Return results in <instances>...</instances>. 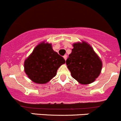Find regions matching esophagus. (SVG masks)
<instances>
[{"mask_svg":"<svg viewBox=\"0 0 121 121\" xmlns=\"http://www.w3.org/2000/svg\"><path fill=\"white\" fill-rule=\"evenodd\" d=\"M63 58H64L65 59V60H66V59H67V55H64L63 56Z\"/></svg>","mask_w":121,"mask_h":121,"instance_id":"1","label":"esophagus"}]
</instances>
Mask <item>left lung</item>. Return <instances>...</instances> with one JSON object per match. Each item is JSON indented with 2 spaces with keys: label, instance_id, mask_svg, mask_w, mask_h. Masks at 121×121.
<instances>
[{
  "label": "left lung",
  "instance_id": "1",
  "mask_svg": "<svg viewBox=\"0 0 121 121\" xmlns=\"http://www.w3.org/2000/svg\"><path fill=\"white\" fill-rule=\"evenodd\" d=\"M73 47L66 61L72 76L81 84L92 83L101 72V58L86 42L74 43Z\"/></svg>",
  "mask_w": 121,
  "mask_h": 121
}]
</instances>
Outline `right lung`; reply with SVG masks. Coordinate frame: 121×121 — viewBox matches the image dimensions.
<instances>
[{"label": "right lung", "mask_w": 121, "mask_h": 121, "mask_svg": "<svg viewBox=\"0 0 121 121\" xmlns=\"http://www.w3.org/2000/svg\"><path fill=\"white\" fill-rule=\"evenodd\" d=\"M64 63L65 59L53 51L52 44L42 42L25 59L24 70L32 82L45 84L56 76L58 68Z\"/></svg>", "instance_id": "right-lung-1"}]
</instances>
